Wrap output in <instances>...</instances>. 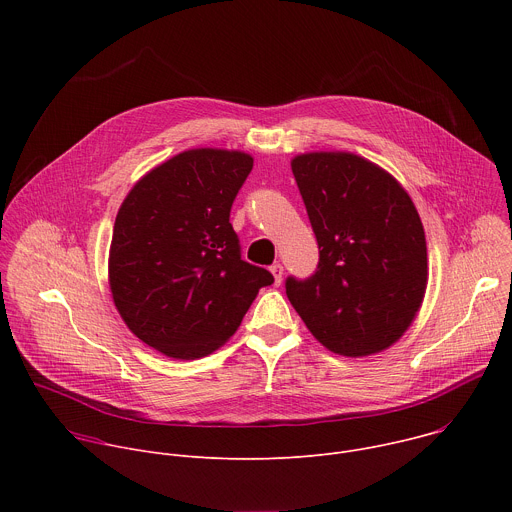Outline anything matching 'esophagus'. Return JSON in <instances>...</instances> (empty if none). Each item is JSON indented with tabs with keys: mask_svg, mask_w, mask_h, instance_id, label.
Segmentation results:
<instances>
[{
	"mask_svg": "<svg viewBox=\"0 0 512 512\" xmlns=\"http://www.w3.org/2000/svg\"><path fill=\"white\" fill-rule=\"evenodd\" d=\"M269 271L273 273L275 285H279V283H281V277H283V267H281V263H273V265L269 267Z\"/></svg>",
	"mask_w": 512,
	"mask_h": 512,
	"instance_id": "1",
	"label": "esophagus"
}]
</instances>
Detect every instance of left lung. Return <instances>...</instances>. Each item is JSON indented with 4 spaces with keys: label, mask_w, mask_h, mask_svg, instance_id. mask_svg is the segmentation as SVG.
I'll list each match as a JSON object with an SVG mask.
<instances>
[{
    "label": "left lung",
    "mask_w": 512,
    "mask_h": 512,
    "mask_svg": "<svg viewBox=\"0 0 512 512\" xmlns=\"http://www.w3.org/2000/svg\"><path fill=\"white\" fill-rule=\"evenodd\" d=\"M318 241V269L285 279V294L328 350L367 356L411 326L427 287L421 218L383 168L348 152L291 160Z\"/></svg>",
    "instance_id": "8db88e82"
}]
</instances>
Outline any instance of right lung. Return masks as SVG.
<instances>
[{
  "mask_svg": "<svg viewBox=\"0 0 512 512\" xmlns=\"http://www.w3.org/2000/svg\"><path fill=\"white\" fill-rule=\"evenodd\" d=\"M253 170L245 152L198 148L150 170L125 196L109 287L127 328L170 358L223 346L273 275L241 259L231 206Z\"/></svg>",
  "mask_w": 512,
  "mask_h": 512,
  "instance_id": "add662e5",
  "label": "right lung"
}]
</instances>
